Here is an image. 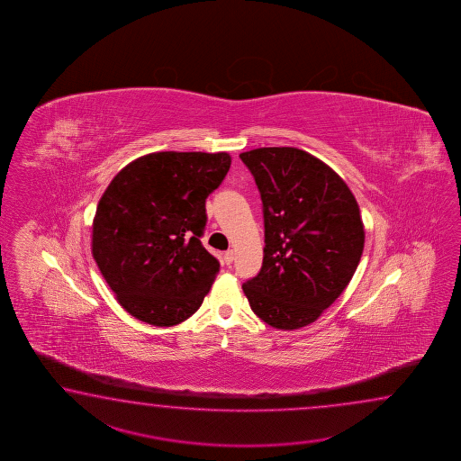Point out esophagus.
Wrapping results in <instances>:
<instances>
[{
	"label": "esophagus",
	"mask_w": 461,
	"mask_h": 461,
	"mask_svg": "<svg viewBox=\"0 0 461 461\" xmlns=\"http://www.w3.org/2000/svg\"><path fill=\"white\" fill-rule=\"evenodd\" d=\"M224 262H226L227 265L234 262V250H227L226 254H224Z\"/></svg>",
	"instance_id": "esophagus-1"
}]
</instances>
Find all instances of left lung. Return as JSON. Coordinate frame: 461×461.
Here are the masks:
<instances>
[{
	"instance_id": "1",
	"label": "left lung",
	"mask_w": 461,
	"mask_h": 461,
	"mask_svg": "<svg viewBox=\"0 0 461 461\" xmlns=\"http://www.w3.org/2000/svg\"><path fill=\"white\" fill-rule=\"evenodd\" d=\"M264 204V264L242 285L265 323L292 331L316 321L351 282L364 250L357 201L321 159L292 147L240 153Z\"/></svg>"
}]
</instances>
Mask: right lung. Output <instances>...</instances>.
<instances>
[{"mask_svg": "<svg viewBox=\"0 0 461 461\" xmlns=\"http://www.w3.org/2000/svg\"><path fill=\"white\" fill-rule=\"evenodd\" d=\"M230 155L158 151L128 163L98 201L92 255L120 306L140 321L175 326L197 312L219 272L201 244L206 199Z\"/></svg>", "mask_w": 461, "mask_h": 461, "instance_id": "obj_1", "label": "right lung"}]
</instances>
